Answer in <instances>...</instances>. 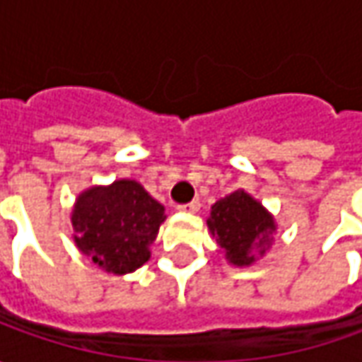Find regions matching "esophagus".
<instances>
[{
  "instance_id": "34e87169",
  "label": "esophagus",
  "mask_w": 362,
  "mask_h": 362,
  "mask_svg": "<svg viewBox=\"0 0 362 362\" xmlns=\"http://www.w3.org/2000/svg\"><path fill=\"white\" fill-rule=\"evenodd\" d=\"M199 207H202V203L195 199V202L185 203V205H179L177 209H179V211H187V214H197V211H199Z\"/></svg>"
}]
</instances>
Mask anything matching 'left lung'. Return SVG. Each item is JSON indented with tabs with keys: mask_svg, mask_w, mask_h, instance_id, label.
Returning a JSON list of instances; mask_svg holds the SVG:
<instances>
[{
	"mask_svg": "<svg viewBox=\"0 0 362 362\" xmlns=\"http://www.w3.org/2000/svg\"><path fill=\"white\" fill-rule=\"evenodd\" d=\"M207 228L231 266L247 268L268 254L278 223L262 202L238 189L211 205Z\"/></svg>",
	"mask_w": 362,
	"mask_h": 362,
	"instance_id": "1",
	"label": "left lung"
}]
</instances>
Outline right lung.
Returning <instances> with one entry per match:
<instances>
[{
    "mask_svg": "<svg viewBox=\"0 0 362 362\" xmlns=\"http://www.w3.org/2000/svg\"><path fill=\"white\" fill-rule=\"evenodd\" d=\"M70 219L78 250L108 274L124 276L148 262L167 216L139 181L117 179L84 189Z\"/></svg>",
    "mask_w": 362,
    "mask_h": 362,
    "instance_id": "add662e5",
    "label": "right lung"
}]
</instances>
